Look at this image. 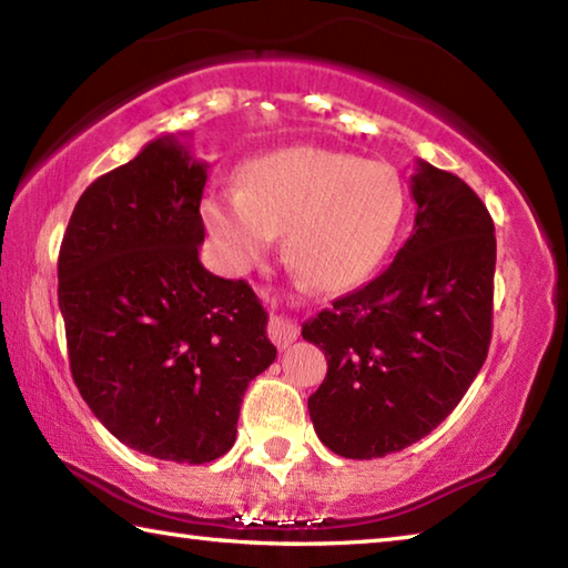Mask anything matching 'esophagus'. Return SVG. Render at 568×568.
I'll return each mask as SVG.
<instances>
[{"mask_svg": "<svg viewBox=\"0 0 568 568\" xmlns=\"http://www.w3.org/2000/svg\"><path fill=\"white\" fill-rule=\"evenodd\" d=\"M267 333H271V338H273L277 348H287V345H291L297 338L295 325L291 321L281 318V315H273L271 325H267Z\"/></svg>", "mask_w": 568, "mask_h": 568, "instance_id": "34e87169", "label": "esophagus"}]
</instances>
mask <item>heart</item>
Here are the masks:
<instances>
[{
    "label": "heart",
    "mask_w": 568,
    "mask_h": 568,
    "mask_svg": "<svg viewBox=\"0 0 568 568\" xmlns=\"http://www.w3.org/2000/svg\"><path fill=\"white\" fill-rule=\"evenodd\" d=\"M203 223L230 271L243 273L285 233V257L321 291H348L388 253L403 215L398 175L323 148L253 160L240 190L203 200Z\"/></svg>",
    "instance_id": "1"
}]
</instances>
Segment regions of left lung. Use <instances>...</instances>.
<instances>
[{
    "label": "left lung",
    "instance_id": "obj_1",
    "mask_svg": "<svg viewBox=\"0 0 568 568\" xmlns=\"http://www.w3.org/2000/svg\"><path fill=\"white\" fill-rule=\"evenodd\" d=\"M413 233L393 263L303 323L328 358L307 398L318 438L371 460L428 436L458 406L488 355L496 235L464 180L418 160Z\"/></svg>",
    "mask_w": 568,
    "mask_h": 568
}]
</instances>
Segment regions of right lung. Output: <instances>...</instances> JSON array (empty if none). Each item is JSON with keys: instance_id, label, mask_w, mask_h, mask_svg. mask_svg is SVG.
Listing matches in <instances>:
<instances>
[{"instance_id": "obj_1", "label": "right lung", "mask_w": 568, "mask_h": 568, "mask_svg": "<svg viewBox=\"0 0 568 568\" xmlns=\"http://www.w3.org/2000/svg\"><path fill=\"white\" fill-rule=\"evenodd\" d=\"M207 162L175 134L77 200L60 247V311L82 398L120 444L210 464L235 444L247 383L275 361L245 281L200 263Z\"/></svg>"}]
</instances>
